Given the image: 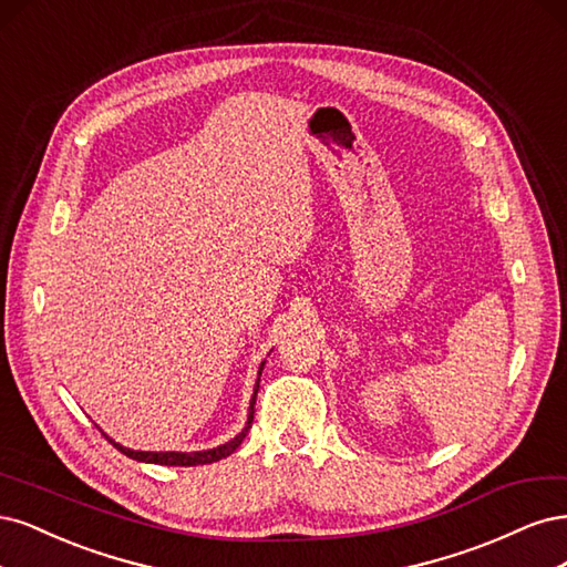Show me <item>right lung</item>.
Returning a JSON list of instances; mask_svg holds the SVG:
<instances>
[{"mask_svg":"<svg viewBox=\"0 0 567 567\" xmlns=\"http://www.w3.org/2000/svg\"><path fill=\"white\" fill-rule=\"evenodd\" d=\"M261 377V372H259ZM257 393H259V381H257V389H254V398H251V405H249V419H247V426L243 429L240 435H235L230 443L221 445V447H214V450H205V452H136V450H130V447H122L120 443L111 441L122 454L132 456V460L136 462H148V464H162V466H199V464H212V462H218V460H226L228 454H233L237 447H240L243 437L247 435L251 422H254V403H257Z\"/></svg>","mask_w":567,"mask_h":567,"instance_id":"1","label":"right lung"}]
</instances>
